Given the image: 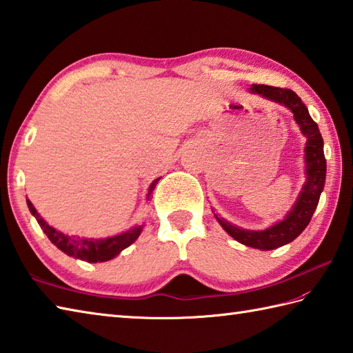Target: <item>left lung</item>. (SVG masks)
Instances as JSON below:
<instances>
[{"label":"left lung","instance_id":"8db88e82","mask_svg":"<svg viewBox=\"0 0 353 353\" xmlns=\"http://www.w3.org/2000/svg\"><path fill=\"white\" fill-rule=\"evenodd\" d=\"M253 94H259L264 99L276 101L287 106L294 114L296 123L301 127L302 133L306 137L305 145V162H306V182L299 194L294 206L287 214V216L279 223L273 224L265 230H245L239 229L226 220H219L221 228L228 234L236 239L238 243L253 247L259 250H273L277 247L291 243L302 234L308 226L314 211L317 209L320 194L323 191L326 181V159L323 153V138L319 130L317 123L311 118L308 109L302 103L301 97L291 89L274 88L267 85H253L250 88Z\"/></svg>","mask_w":353,"mask_h":353}]
</instances>
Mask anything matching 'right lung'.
Wrapping results in <instances>:
<instances>
[{
    "label": "right lung",
    "instance_id": "add662e5",
    "mask_svg": "<svg viewBox=\"0 0 353 353\" xmlns=\"http://www.w3.org/2000/svg\"><path fill=\"white\" fill-rule=\"evenodd\" d=\"M157 182H159V179H156V181H153L152 185H150L147 200L152 199V192ZM27 205H28L30 212L33 214V216L37 220V223H39L42 230L47 234L50 241L54 244L57 249H61L63 253L68 254V256L86 261V262H104L115 258L117 254H119L121 250L125 249V247H129L132 243L137 241V238L142 232V226H137L124 232V234H119L110 238L95 239V238L70 236L56 230L54 228H51L48 223H45L28 199H27Z\"/></svg>",
    "mask_w": 353,
    "mask_h": 353
}]
</instances>
